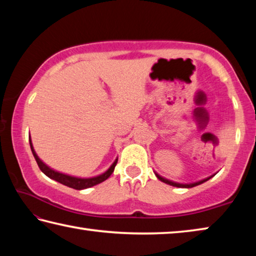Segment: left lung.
Instances as JSON below:
<instances>
[{
  "label": "left lung",
  "instance_id": "left-lung-1",
  "mask_svg": "<svg viewBox=\"0 0 256 256\" xmlns=\"http://www.w3.org/2000/svg\"><path fill=\"white\" fill-rule=\"evenodd\" d=\"M156 176H158V180H160L162 182H164V183H166V184H170V186H176V188H194V186H199V184H201V183H204V182H206V181H208L210 178H204V180H201V181H198V182H194V183H189V184H182V183H176V182H173V181H170V180H168V178H162L160 176H158V174H156Z\"/></svg>",
  "mask_w": 256,
  "mask_h": 256
}]
</instances>
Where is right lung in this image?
I'll return each mask as SVG.
<instances>
[{
	"instance_id": "right-lung-1",
	"label": "right lung",
	"mask_w": 256,
	"mask_h": 256,
	"mask_svg": "<svg viewBox=\"0 0 256 256\" xmlns=\"http://www.w3.org/2000/svg\"><path fill=\"white\" fill-rule=\"evenodd\" d=\"M29 142H30L31 152H32L36 162H37L39 168L42 170V172L44 174H46L48 178H52V180L60 182V183H62V184H64L66 186L73 188V189H75V190L88 189V188L94 186L98 184V183L106 181V178L111 176L112 172L114 171V168H116V162H118V158H116L114 162V164H112L111 166L108 168V171H106L104 173H102L101 176H94V178H75V176H66V174H62V173H60V172H57V171H54L52 168H48L47 165L44 164L42 160L38 158V155L36 154V152L34 150V146H32V142H31V140H30V136H29Z\"/></svg>"
}]
</instances>
